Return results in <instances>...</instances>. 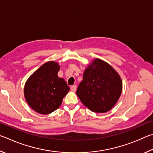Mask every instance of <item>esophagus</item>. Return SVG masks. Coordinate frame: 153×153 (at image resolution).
I'll return each instance as SVG.
<instances>
[{
    "instance_id": "34e87169",
    "label": "esophagus",
    "mask_w": 153,
    "mask_h": 153,
    "mask_svg": "<svg viewBox=\"0 0 153 153\" xmlns=\"http://www.w3.org/2000/svg\"><path fill=\"white\" fill-rule=\"evenodd\" d=\"M76 88H77L76 85H72V86H71V90L72 91H75L76 90Z\"/></svg>"
}]
</instances>
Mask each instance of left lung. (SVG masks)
Listing matches in <instances>:
<instances>
[{
  "label": "left lung",
  "instance_id": "1",
  "mask_svg": "<svg viewBox=\"0 0 153 153\" xmlns=\"http://www.w3.org/2000/svg\"><path fill=\"white\" fill-rule=\"evenodd\" d=\"M122 91L118 73L105 61L96 58L85 69L76 95L91 111L105 113L116 105Z\"/></svg>",
  "mask_w": 153,
  "mask_h": 153
}]
</instances>
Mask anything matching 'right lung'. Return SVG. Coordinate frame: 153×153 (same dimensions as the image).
<instances>
[{
  "mask_svg": "<svg viewBox=\"0 0 153 153\" xmlns=\"http://www.w3.org/2000/svg\"><path fill=\"white\" fill-rule=\"evenodd\" d=\"M60 66L50 61L35 71L24 88V95L28 105L41 114H49L56 110L69 91L63 79L58 76Z\"/></svg>",
  "mask_w": 153,
  "mask_h": 153,
  "instance_id": "right-lung-1",
  "label": "right lung"
}]
</instances>
